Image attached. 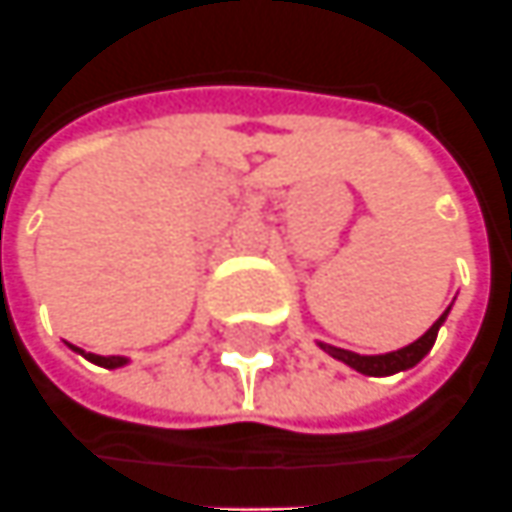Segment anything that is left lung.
I'll list each match as a JSON object with an SVG mask.
<instances>
[{"label":"left lung","instance_id":"obj_1","mask_svg":"<svg viewBox=\"0 0 512 512\" xmlns=\"http://www.w3.org/2000/svg\"><path fill=\"white\" fill-rule=\"evenodd\" d=\"M449 315V309L432 323V329L426 331L424 337H418L415 343H410L407 348H398V351H390V354H379V357H362V354H354V351H345V348H334V345H323V351H329L331 357L340 359L345 365H351L359 373L365 376H390V373H398V370H407L412 365H418L421 359L429 354V348L438 340V329L443 326V320Z\"/></svg>","mask_w":512,"mask_h":512}]
</instances>
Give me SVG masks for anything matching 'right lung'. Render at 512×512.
<instances>
[{
    "label": "right lung",
    "instance_id": "right-lung-1",
    "mask_svg": "<svg viewBox=\"0 0 512 512\" xmlns=\"http://www.w3.org/2000/svg\"><path fill=\"white\" fill-rule=\"evenodd\" d=\"M74 348V345H72ZM74 351H80V348H74ZM88 362H94V365H102V368H119V365H125L128 359L125 357H100V354H86V351H80Z\"/></svg>",
    "mask_w": 512,
    "mask_h": 512
}]
</instances>
